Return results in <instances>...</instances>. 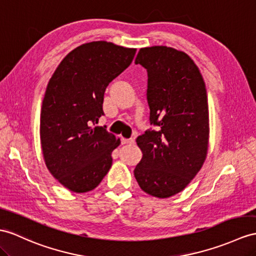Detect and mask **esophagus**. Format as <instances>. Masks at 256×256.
<instances>
[{
	"instance_id": "34e87169",
	"label": "esophagus",
	"mask_w": 256,
	"mask_h": 256,
	"mask_svg": "<svg viewBox=\"0 0 256 256\" xmlns=\"http://www.w3.org/2000/svg\"><path fill=\"white\" fill-rule=\"evenodd\" d=\"M122 144H134V139H122Z\"/></svg>"
}]
</instances>
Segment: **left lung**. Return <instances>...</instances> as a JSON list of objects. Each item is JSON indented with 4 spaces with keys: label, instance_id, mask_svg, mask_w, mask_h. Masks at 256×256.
<instances>
[{
    "label": "left lung",
    "instance_id": "8db88e82",
    "mask_svg": "<svg viewBox=\"0 0 256 256\" xmlns=\"http://www.w3.org/2000/svg\"><path fill=\"white\" fill-rule=\"evenodd\" d=\"M134 63L148 72L150 122L158 126L136 138L143 155L134 177L148 194L170 198L191 182L206 158V88L194 62L176 48H140Z\"/></svg>",
    "mask_w": 256,
    "mask_h": 256
}]
</instances>
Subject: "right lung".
Instances as JSON below:
<instances>
[{
	"instance_id": "right-lung-1",
	"label": "right lung",
	"mask_w": 256,
	"mask_h": 256,
	"mask_svg": "<svg viewBox=\"0 0 256 256\" xmlns=\"http://www.w3.org/2000/svg\"><path fill=\"white\" fill-rule=\"evenodd\" d=\"M136 48L93 41L68 53L50 79L40 116L46 165L72 192L91 191L112 166L120 140L93 127L103 113L104 92L132 64Z\"/></svg>"
}]
</instances>
